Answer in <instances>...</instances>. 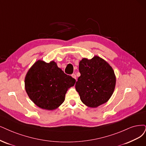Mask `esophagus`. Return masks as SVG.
I'll list each match as a JSON object with an SVG mask.
<instances>
[{
	"instance_id": "1",
	"label": "esophagus",
	"mask_w": 146,
	"mask_h": 146,
	"mask_svg": "<svg viewBox=\"0 0 146 146\" xmlns=\"http://www.w3.org/2000/svg\"><path fill=\"white\" fill-rule=\"evenodd\" d=\"M72 78H73L74 79H75L76 80V75L75 74H72Z\"/></svg>"
}]
</instances>
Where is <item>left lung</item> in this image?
Segmentation results:
<instances>
[{
  "instance_id": "left-lung-1",
  "label": "left lung",
  "mask_w": 146,
  "mask_h": 146,
  "mask_svg": "<svg viewBox=\"0 0 146 146\" xmlns=\"http://www.w3.org/2000/svg\"><path fill=\"white\" fill-rule=\"evenodd\" d=\"M80 76L75 85L82 103L97 108L109 100L114 91L116 77L112 67L104 59L94 56L82 58L79 63Z\"/></svg>"
}]
</instances>
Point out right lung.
<instances>
[{
  "label": "right lung",
  "instance_id": "add662e5",
  "mask_svg": "<svg viewBox=\"0 0 146 146\" xmlns=\"http://www.w3.org/2000/svg\"><path fill=\"white\" fill-rule=\"evenodd\" d=\"M76 80L65 74L56 63L38 60L27 72L25 87L30 99L39 108L52 111L65 100L68 89Z\"/></svg>",
  "mask_w": 146,
  "mask_h": 146
}]
</instances>
